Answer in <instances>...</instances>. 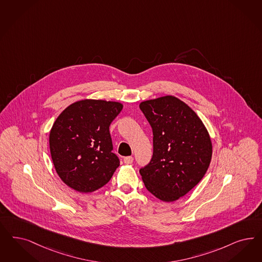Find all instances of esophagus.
<instances>
[{"mask_svg": "<svg viewBox=\"0 0 262 262\" xmlns=\"http://www.w3.org/2000/svg\"><path fill=\"white\" fill-rule=\"evenodd\" d=\"M133 162H134V158L132 156L124 158V163H126V164H130V163H133Z\"/></svg>", "mask_w": 262, "mask_h": 262, "instance_id": "obj_1", "label": "esophagus"}]
</instances>
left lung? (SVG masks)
Wrapping results in <instances>:
<instances>
[{"instance_id": "left-lung-1", "label": "left lung", "mask_w": 262, "mask_h": 262, "mask_svg": "<svg viewBox=\"0 0 262 262\" xmlns=\"http://www.w3.org/2000/svg\"><path fill=\"white\" fill-rule=\"evenodd\" d=\"M139 108L153 130V156L140 175L156 198L175 201L207 171L212 158L207 129L192 109L171 96L143 101Z\"/></svg>"}]
</instances>
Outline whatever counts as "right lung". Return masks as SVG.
<instances>
[{"label": "right lung", "mask_w": 262, "mask_h": 262, "mask_svg": "<svg viewBox=\"0 0 262 262\" xmlns=\"http://www.w3.org/2000/svg\"><path fill=\"white\" fill-rule=\"evenodd\" d=\"M122 108L119 102L84 99L56 119L49 136L50 153L58 175L73 190H98L120 165L112 153L109 126Z\"/></svg>", "instance_id": "obj_1"}]
</instances>
